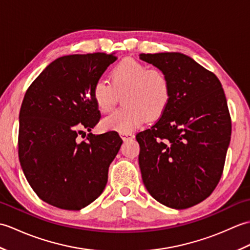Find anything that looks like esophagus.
<instances>
[{
  "instance_id": "34e87169",
  "label": "esophagus",
  "mask_w": 250,
  "mask_h": 250,
  "mask_svg": "<svg viewBox=\"0 0 250 250\" xmlns=\"http://www.w3.org/2000/svg\"><path fill=\"white\" fill-rule=\"evenodd\" d=\"M120 135H121L122 140H124V141H128V140L133 139V137H134V135L132 133H121Z\"/></svg>"
}]
</instances>
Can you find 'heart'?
Returning a JSON list of instances; mask_svg holds the SVG:
<instances>
[{"label": "heart", "mask_w": 250, "mask_h": 250, "mask_svg": "<svg viewBox=\"0 0 250 250\" xmlns=\"http://www.w3.org/2000/svg\"><path fill=\"white\" fill-rule=\"evenodd\" d=\"M124 108L102 121L105 130L130 133L148 119L160 118L171 101L172 83L166 71L149 66L132 58L120 61L110 72V82L98 79L92 97L102 113L114 110L119 94Z\"/></svg>", "instance_id": "heart-1"}]
</instances>
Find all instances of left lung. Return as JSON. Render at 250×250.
<instances>
[{
	"label": "left lung",
	"instance_id": "8db88e82",
	"mask_svg": "<svg viewBox=\"0 0 250 250\" xmlns=\"http://www.w3.org/2000/svg\"><path fill=\"white\" fill-rule=\"evenodd\" d=\"M166 71L171 101L150 129L136 134L143 183L161 204L185 209L211 194L224 172L231 116L221 83L179 52L142 54Z\"/></svg>",
	"mask_w": 250,
	"mask_h": 250
}]
</instances>
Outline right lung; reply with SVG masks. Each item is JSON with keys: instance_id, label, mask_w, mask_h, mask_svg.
I'll list each match as a JSON object with an SVG mask.
<instances>
[{"instance_id": "1", "label": "right lung", "mask_w": 250, "mask_h": 250, "mask_svg": "<svg viewBox=\"0 0 250 250\" xmlns=\"http://www.w3.org/2000/svg\"><path fill=\"white\" fill-rule=\"evenodd\" d=\"M114 54L58 58L26 90L19 113L18 156L31 188L58 208L79 210L100 196L122 140L87 134L101 118L92 88Z\"/></svg>"}]
</instances>
